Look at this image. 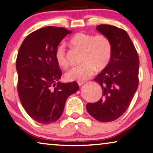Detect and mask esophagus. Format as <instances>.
<instances>
[{
    "label": "esophagus",
    "instance_id": "34e87169",
    "mask_svg": "<svg viewBox=\"0 0 153 153\" xmlns=\"http://www.w3.org/2000/svg\"><path fill=\"white\" fill-rule=\"evenodd\" d=\"M84 83H85V82H84V81H79V82H77V84H78L79 86H82Z\"/></svg>",
    "mask_w": 153,
    "mask_h": 153
}]
</instances>
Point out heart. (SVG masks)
<instances>
[{
    "mask_svg": "<svg viewBox=\"0 0 153 153\" xmlns=\"http://www.w3.org/2000/svg\"><path fill=\"white\" fill-rule=\"evenodd\" d=\"M73 47L82 51L81 65L73 67L66 73L65 77L69 81H82L88 79L97 70H102L110 62L112 56V45L109 38L103 34H92L78 32L69 40ZM55 58L60 67L68 65L65 47L58 45Z\"/></svg>",
    "mask_w": 153,
    "mask_h": 153,
    "instance_id": "heart-1",
    "label": "heart"
}]
</instances>
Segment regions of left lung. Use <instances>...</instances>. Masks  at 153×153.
Listing matches in <instances>:
<instances>
[{"label":"left lung","instance_id":"obj_1","mask_svg":"<svg viewBox=\"0 0 153 153\" xmlns=\"http://www.w3.org/2000/svg\"><path fill=\"white\" fill-rule=\"evenodd\" d=\"M96 29L112 45L110 62L94 79L102 89V97L88 103L90 115L102 122H112L122 115L138 87L140 61L133 42L126 31L113 25H100Z\"/></svg>","mask_w":153,"mask_h":153}]
</instances>
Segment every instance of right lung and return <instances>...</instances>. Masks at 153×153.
I'll list each match as a JSON object with an SVG mask.
<instances>
[{
    "mask_svg": "<svg viewBox=\"0 0 153 153\" xmlns=\"http://www.w3.org/2000/svg\"><path fill=\"white\" fill-rule=\"evenodd\" d=\"M71 33L62 27H43L29 34L18 50V96L27 114L40 124L60 119L67 98L79 89L76 82H59L62 73L55 58L59 44Z\"/></svg>",
    "mask_w": 153,
    "mask_h": 153,
    "instance_id": "1",
    "label": "right lung"
}]
</instances>
